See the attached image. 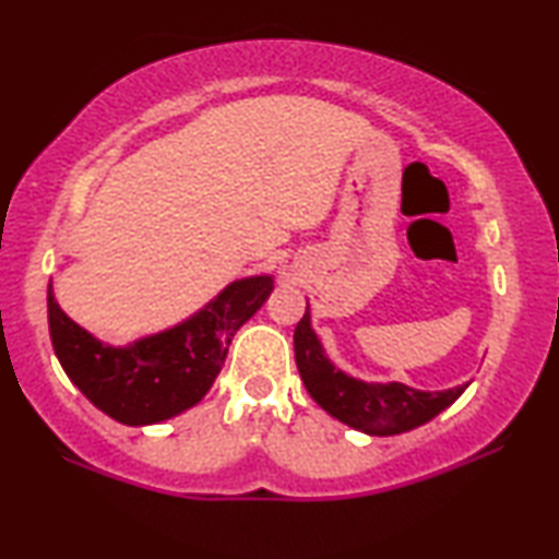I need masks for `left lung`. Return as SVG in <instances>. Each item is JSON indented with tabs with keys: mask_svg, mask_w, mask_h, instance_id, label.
<instances>
[{
	"mask_svg": "<svg viewBox=\"0 0 559 559\" xmlns=\"http://www.w3.org/2000/svg\"><path fill=\"white\" fill-rule=\"evenodd\" d=\"M294 349L298 374L309 395L336 420L369 436H397L418 428L433 420L466 390V384H461L443 392H426L407 388L403 382H361L344 374L321 349V342L311 329L309 306L296 324Z\"/></svg>",
	"mask_w": 559,
	"mask_h": 559,
	"instance_id": "left-lung-1",
	"label": "left lung"
}]
</instances>
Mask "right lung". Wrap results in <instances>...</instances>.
Masks as SVG:
<instances>
[{"label": "right lung", "instance_id": "1", "mask_svg": "<svg viewBox=\"0 0 559 559\" xmlns=\"http://www.w3.org/2000/svg\"><path fill=\"white\" fill-rule=\"evenodd\" d=\"M271 276L235 281L200 313L129 347H108L66 317L47 290L52 349L98 411L123 426H152L198 405L225 365L233 336L265 304Z\"/></svg>", "mask_w": 559, "mask_h": 559}]
</instances>
